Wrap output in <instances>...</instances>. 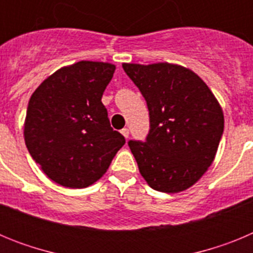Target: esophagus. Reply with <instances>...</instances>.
<instances>
[{
    "mask_svg": "<svg viewBox=\"0 0 253 253\" xmlns=\"http://www.w3.org/2000/svg\"><path fill=\"white\" fill-rule=\"evenodd\" d=\"M120 133H122L123 135H124L125 139H128V138H129V129H126V128L122 129V131H120Z\"/></svg>",
    "mask_w": 253,
    "mask_h": 253,
    "instance_id": "1",
    "label": "esophagus"
}]
</instances>
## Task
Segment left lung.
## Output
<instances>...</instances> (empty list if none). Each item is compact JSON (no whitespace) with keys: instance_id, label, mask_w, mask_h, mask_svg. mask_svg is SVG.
<instances>
[{"instance_id":"obj_1","label":"left lung","mask_w":253,"mask_h":253,"mask_svg":"<svg viewBox=\"0 0 253 253\" xmlns=\"http://www.w3.org/2000/svg\"><path fill=\"white\" fill-rule=\"evenodd\" d=\"M149 110L144 143H128L140 175L153 190L176 194L196 184L213 163L224 129L220 104L186 67L163 62L123 63Z\"/></svg>"}]
</instances>
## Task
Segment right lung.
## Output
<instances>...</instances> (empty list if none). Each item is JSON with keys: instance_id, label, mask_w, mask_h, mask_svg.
I'll use <instances>...</instances> for the list:
<instances>
[{"instance_id": "1", "label": "right lung", "mask_w": 253, "mask_h": 253, "mask_svg": "<svg viewBox=\"0 0 253 253\" xmlns=\"http://www.w3.org/2000/svg\"><path fill=\"white\" fill-rule=\"evenodd\" d=\"M114 72L111 63L81 60L55 71L31 95L25 144L42 171L60 186L95 184L125 144L101 102Z\"/></svg>"}]
</instances>
